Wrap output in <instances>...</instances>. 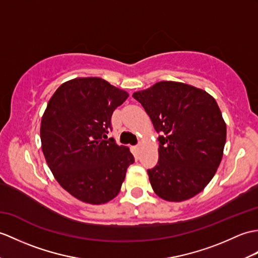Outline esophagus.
<instances>
[{
	"label": "esophagus",
	"mask_w": 258,
	"mask_h": 258,
	"mask_svg": "<svg viewBox=\"0 0 258 258\" xmlns=\"http://www.w3.org/2000/svg\"><path fill=\"white\" fill-rule=\"evenodd\" d=\"M141 148H142V145H141V144H140V145H137V146H136V149H137V151H141Z\"/></svg>",
	"instance_id": "esophagus-1"
}]
</instances>
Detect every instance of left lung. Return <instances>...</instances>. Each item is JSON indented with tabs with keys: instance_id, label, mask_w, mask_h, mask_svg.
<instances>
[{
	"instance_id": "left-lung-1",
	"label": "left lung",
	"mask_w": 258,
	"mask_h": 258,
	"mask_svg": "<svg viewBox=\"0 0 258 258\" xmlns=\"http://www.w3.org/2000/svg\"><path fill=\"white\" fill-rule=\"evenodd\" d=\"M159 136L158 164L148 169L154 192L181 202L211 181L223 157L226 124L217 101L187 83L159 81L133 93Z\"/></svg>"
}]
</instances>
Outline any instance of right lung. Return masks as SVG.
I'll use <instances>...</instances> for the list:
<instances>
[{"label":"right lung","instance_id":"1","mask_svg":"<svg viewBox=\"0 0 258 258\" xmlns=\"http://www.w3.org/2000/svg\"><path fill=\"white\" fill-rule=\"evenodd\" d=\"M128 98L98 77L66 81L52 94L40 123L41 151L58 183L76 199L103 205L118 195L134 157L107 139L111 116Z\"/></svg>","mask_w":258,"mask_h":258}]
</instances>
